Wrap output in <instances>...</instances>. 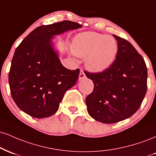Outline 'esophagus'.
Listing matches in <instances>:
<instances>
[{
    "label": "esophagus",
    "mask_w": 156,
    "mask_h": 156,
    "mask_svg": "<svg viewBox=\"0 0 156 156\" xmlns=\"http://www.w3.org/2000/svg\"><path fill=\"white\" fill-rule=\"evenodd\" d=\"M86 78V76L85 73L83 72V70H80V74H79V80L84 79V78Z\"/></svg>",
    "instance_id": "esophagus-1"
}]
</instances>
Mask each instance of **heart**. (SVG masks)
I'll list each match as a JSON object with an SVG mask.
<instances>
[{
    "instance_id": "1",
    "label": "heart",
    "mask_w": 156,
    "mask_h": 156,
    "mask_svg": "<svg viewBox=\"0 0 156 156\" xmlns=\"http://www.w3.org/2000/svg\"><path fill=\"white\" fill-rule=\"evenodd\" d=\"M118 48L115 37L94 32L78 35L72 46L73 53L79 57H86V67L94 73L103 72L111 66Z\"/></svg>"
}]
</instances>
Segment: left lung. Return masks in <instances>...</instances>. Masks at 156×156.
I'll return each mask as SVG.
<instances>
[{
    "label": "left lung",
    "instance_id": "8db88e82",
    "mask_svg": "<svg viewBox=\"0 0 156 156\" xmlns=\"http://www.w3.org/2000/svg\"><path fill=\"white\" fill-rule=\"evenodd\" d=\"M113 36L119 48L111 66L100 73L84 71L94 86L86 99L88 112L105 123H117L134 115L147 89V70L143 57L128 41Z\"/></svg>",
    "mask_w": 156,
    "mask_h": 156
}]
</instances>
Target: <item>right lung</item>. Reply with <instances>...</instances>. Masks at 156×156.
Masks as SVG:
<instances>
[{
	"label": "right lung",
	"instance_id": "add662e5",
	"mask_svg": "<svg viewBox=\"0 0 156 156\" xmlns=\"http://www.w3.org/2000/svg\"><path fill=\"white\" fill-rule=\"evenodd\" d=\"M81 27L68 20L40 26L16 48L9 83L14 102L25 113L37 119L54 115L67 90L76 83L80 70H70L62 65L51 39Z\"/></svg>",
	"mask_w": 156,
	"mask_h": 156
}]
</instances>
